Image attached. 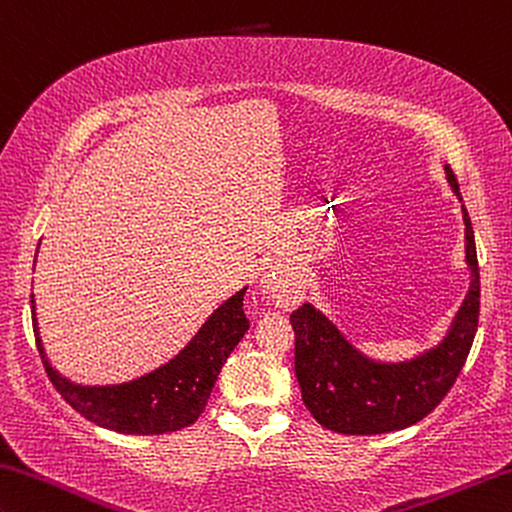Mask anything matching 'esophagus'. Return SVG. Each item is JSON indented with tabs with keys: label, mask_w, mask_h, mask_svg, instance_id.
Segmentation results:
<instances>
[{
	"label": "esophagus",
	"mask_w": 512,
	"mask_h": 512,
	"mask_svg": "<svg viewBox=\"0 0 512 512\" xmlns=\"http://www.w3.org/2000/svg\"><path fill=\"white\" fill-rule=\"evenodd\" d=\"M263 290L274 304L283 306V309L295 306L302 300L300 279L293 277V274H267L263 279Z\"/></svg>",
	"instance_id": "34e87169"
}]
</instances>
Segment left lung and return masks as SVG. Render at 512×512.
Returning <instances> with one entry per match:
<instances>
[{
    "label": "left lung",
    "mask_w": 512,
    "mask_h": 512,
    "mask_svg": "<svg viewBox=\"0 0 512 512\" xmlns=\"http://www.w3.org/2000/svg\"><path fill=\"white\" fill-rule=\"evenodd\" d=\"M446 178L462 201L451 167H446ZM462 217L471 283L458 316L437 348L412 361L382 364L352 348L311 304H302L290 313L295 332V375L306 410L322 428L343 435L403 430L428 416L451 391L469 357L481 309V274L474 229L465 206Z\"/></svg>",
    "instance_id": "1"
}]
</instances>
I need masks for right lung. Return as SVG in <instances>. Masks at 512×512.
<instances>
[{
    "label": "right lung",
    "instance_id": "add662e5",
    "mask_svg": "<svg viewBox=\"0 0 512 512\" xmlns=\"http://www.w3.org/2000/svg\"><path fill=\"white\" fill-rule=\"evenodd\" d=\"M247 288L235 293L206 320L196 336L178 355L139 380L107 387H82L61 377L47 361L38 338L34 295H31V322L36 348L43 368L61 398L100 428L125 435H164L192 426L206 410L224 361L249 329L242 309Z\"/></svg>",
    "mask_w": 512,
    "mask_h": 512
}]
</instances>
